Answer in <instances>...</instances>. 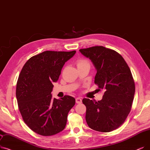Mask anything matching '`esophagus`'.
I'll list each match as a JSON object with an SVG mask.
<instances>
[{
	"label": "esophagus",
	"mask_w": 150,
	"mask_h": 150,
	"mask_svg": "<svg viewBox=\"0 0 150 150\" xmlns=\"http://www.w3.org/2000/svg\"><path fill=\"white\" fill-rule=\"evenodd\" d=\"M75 101H76V103H81L82 102V100H81V99L80 98V97H77V98H76Z\"/></svg>",
	"instance_id": "1"
}]
</instances>
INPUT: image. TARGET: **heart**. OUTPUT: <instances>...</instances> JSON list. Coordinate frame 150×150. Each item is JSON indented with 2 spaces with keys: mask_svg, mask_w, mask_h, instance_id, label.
<instances>
[{
  "mask_svg": "<svg viewBox=\"0 0 150 150\" xmlns=\"http://www.w3.org/2000/svg\"><path fill=\"white\" fill-rule=\"evenodd\" d=\"M76 65H77V67H80V66H89V63L86 59H80L77 61Z\"/></svg>",
  "mask_w": 150,
  "mask_h": 150,
  "instance_id": "heart-1",
  "label": "heart"
}]
</instances>
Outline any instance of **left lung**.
Listing matches in <instances>:
<instances>
[{
    "label": "left lung",
    "instance_id": "1",
    "mask_svg": "<svg viewBox=\"0 0 150 150\" xmlns=\"http://www.w3.org/2000/svg\"><path fill=\"white\" fill-rule=\"evenodd\" d=\"M79 51L93 62L97 71L94 83L105 91L98 102L83 99L86 107V122L94 131H112L122 125L131 112L135 94L131 70L123 57L113 50L96 46Z\"/></svg>",
    "mask_w": 150,
    "mask_h": 150
}]
</instances>
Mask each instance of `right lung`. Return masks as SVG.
<instances>
[{
  "label": "right lung",
  "mask_w": 150,
  "mask_h": 150,
  "mask_svg": "<svg viewBox=\"0 0 150 150\" xmlns=\"http://www.w3.org/2000/svg\"><path fill=\"white\" fill-rule=\"evenodd\" d=\"M75 53L42 52L30 57L19 75L16 96L19 112L28 126L39 135H53L66 127L75 99L70 96L53 99L51 92L64 65Z\"/></svg>",
  "instance_id": "right-lung-1"
}]
</instances>
